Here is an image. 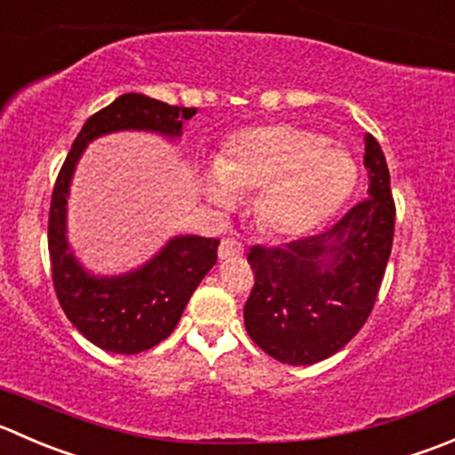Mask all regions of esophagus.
I'll use <instances>...</instances> for the list:
<instances>
[{
    "label": "esophagus",
    "instance_id": "esophagus-1",
    "mask_svg": "<svg viewBox=\"0 0 455 455\" xmlns=\"http://www.w3.org/2000/svg\"><path fill=\"white\" fill-rule=\"evenodd\" d=\"M242 253H244V249H242L240 242L231 240V237H227V240L220 242V249H218L220 259H235V258H240Z\"/></svg>",
    "mask_w": 455,
    "mask_h": 455
}]
</instances>
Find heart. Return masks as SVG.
Instances as JSON below:
<instances>
[{
	"label": "heart",
	"instance_id": "1",
	"mask_svg": "<svg viewBox=\"0 0 455 455\" xmlns=\"http://www.w3.org/2000/svg\"><path fill=\"white\" fill-rule=\"evenodd\" d=\"M354 184L355 164L345 148L299 126L268 124L237 133L202 178V191L220 209L259 191V227L277 237H299L345 204Z\"/></svg>",
	"mask_w": 455,
	"mask_h": 455
}]
</instances>
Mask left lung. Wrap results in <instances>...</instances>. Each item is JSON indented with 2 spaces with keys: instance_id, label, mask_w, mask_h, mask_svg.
<instances>
[{
  "instance_id": "8db88e82",
  "label": "left lung",
  "mask_w": 455,
  "mask_h": 455,
  "mask_svg": "<svg viewBox=\"0 0 455 455\" xmlns=\"http://www.w3.org/2000/svg\"><path fill=\"white\" fill-rule=\"evenodd\" d=\"M367 200L329 231L284 246H253L255 286L244 326L255 345L284 364L331 358L363 329L394 244L395 206L385 153L364 135Z\"/></svg>"
}]
</instances>
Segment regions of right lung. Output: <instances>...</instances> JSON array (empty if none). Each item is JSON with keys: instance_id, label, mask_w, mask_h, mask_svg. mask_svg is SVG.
Returning a JSON list of instances; mask_svg holds the SVG:
<instances>
[{"instance_id": "1", "label": "right lung", "mask_w": 455, "mask_h": 455, "mask_svg": "<svg viewBox=\"0 0 455 455\" xmlns=\"http://www.w3.org/2000/svg\"><path fill=\"white\" fill-rule=\"evenodd\" d=\"M196 108H180L142 92H124L88 117L57 175L48 218L52 284L66 317L100 349L133 355L160 345L178 326L193 291L218 262L220 240L175 235L148 262L120 275L91 273L68 242V196L88 144L122 131L182 138V122Z\"/></svg>"}]
</instances>
